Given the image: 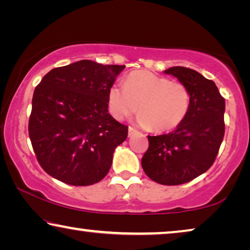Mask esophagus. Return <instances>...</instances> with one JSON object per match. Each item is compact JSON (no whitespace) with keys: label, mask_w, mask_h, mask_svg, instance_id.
Listing matches in <instances>:
<instances>
[{"label":"esophagus","mask_w":250,"mask_h":250,"mask_svg":"<svg viewBox=\"0 0 250 250\" xmlns=\"http://www.w3.org/2000/svg\"><path fill=\"white\" fill-rule=\"evenodd\" d=\"M135 133H138V131L134 128H132V126H129V137H132V135Z\"/></svg>","instance_id":"esophagus-1"}]
</instances>
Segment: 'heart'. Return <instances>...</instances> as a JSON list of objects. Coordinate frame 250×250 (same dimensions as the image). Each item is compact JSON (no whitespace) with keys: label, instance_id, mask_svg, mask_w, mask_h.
<instances>
[{"label":"heart","instance_id":"heart-1","mask_svg":"<svg viewBox=\"0 0 250 250\" xmlns=\"http://www.w3.org/2000/svg\"><path fill=\"white\" fill-rule=\"evenodd\" d=\"M125 83H113L108 92L109 111L117 120L139 111L140 125L153 132H167L188 117L192 95L185 83L147 70L132 71Z\"/></svg>","mask_w":250,"mask_h":250}]
</instances>
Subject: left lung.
Returning <instances> with one entry per match:
<instances>
[{
	"instance_id": "obj_1",
	"label": "left lung",
	"mask_w": 250,
	"mask_h": 250,
	"mask_svg": "<svg viewBox=\"0 0 250 250\" xmlns=\"http://www.w3.org/2000/svg\"><path fill=\"white\" fill-rule=\"evenodd\" d=\"M172 75L188 87L191 109L185 120L167 134L147 135L141 160L152 181L163 185L188 183L213 166L225 133V99L213 80L186 67H171Z\"/></svg>"
}]
</instances>
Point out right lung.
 <instances>
[{
	"label": "right lung",
	"instance_id": "1",
	"mask_svg": "<svg viewBox=\"0 0 250 250\" xmlns=\"http://www.w3.org/2000/svg\"><path fill=\"white\" fill-rule=\"evenodd\" d=\"M125 66L79 61L46 74L34 90L28 134L43 170L75 186L108 174L128 126L108 113L110 87Z\"/></svg>",
	"mask_w": 250,
	"mask_h": 250
}]
</instances>
